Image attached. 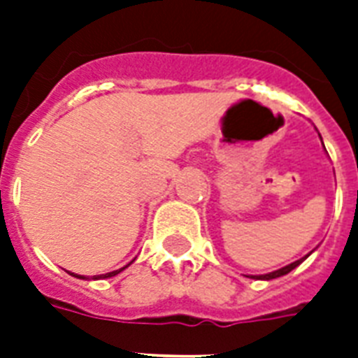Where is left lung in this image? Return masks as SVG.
Returning <instances> with one entry per match:
<instances>
[{
	"label": "left lung",
	"mask_w": 358,
	"mask_h": 358,
	"mask_svg": "<svg viewBox=\"0 0 358 358\" xmlns=\"http://www.w3.org/2000/svg\"><path fill=\"white\" fill-rule=\"evenodd\" d=\"M320 139H322V135H320ZM322 143H323V141H322ZM323 148H325V146H323ZM312 252H314V250H312ZM312 252H308V255L303 256V258H299V260L292 262V264H288V266L280 267V269H277V271L266 273V275H249V278H258V280H271V278H278V277H282V275H288V273L292 271V269H295V267L299 266L301 262H305L306 258H308V256L312 255Z\"/></svg>",
	"instance_id": "left-lung-1"
}]
</instances>
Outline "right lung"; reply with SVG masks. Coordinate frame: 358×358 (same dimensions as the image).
<instances>
[{
	"label": "right lung",
	"mask_w": 358,
	"mask_h": 358,
	"mask_svg": "<svg viewBox=\"0 0 358 358\" xmlns=\"http://www.w3.org/2000/svg\"><path fill=\"white\" fill-rule=\"evenodd\" d=\"M129 264H134V260L129 262ZM128 264V266H129ZM128 266H124V267H120V269H117V271H111V273H103V275H94V277H83V275H76V273H70V275H72V277H76V278H83V280H100V278H109V277H115V275H119L120 271H124V269H126V267Z\"/></svg>",
	"instance_id": "1"
}]
</instances>
